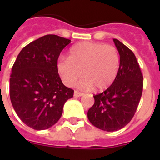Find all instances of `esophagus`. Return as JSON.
<instances>
[{
  "instance_id": "1",
  "label": "esophagus",
  "mask_w": 160,
  "mask_h": 160,
  "mask_svg": "<svg viewBox=\"0 0 160 160\" xmlns=\"http://www.w3.org/2000/svg\"><path fill=\"white\" fill-rule=\"evenodd\" d=\"M73 95L75 96V97H81V96L83 95V93L79 92V91L75 90V91H74V94H73Z\"/></svg>"
}]
</instances>
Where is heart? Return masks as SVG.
<instances>
[{
    "instance_id": "b5f03b06",
    "label": "heart",
    "mask_w": 160,
    "mask_h": 160,
    "mask_svg": "<svg viewBox=\"0 0 160 160\" xmlns=\"http://www.w3.org/2000/svg\"><path fill=\"white\" fill-rule=\"evenodd\" d=\"M118 68L119 56L114 46L87 42L75 45L70 49L69 58H60L57 63L59 76L69 87L82 73L85 77L78 87L84 90L94 86L98 90L108 88L116 78Z\"/></svg>"
}]
</instances>
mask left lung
Listing matches in <instances>:
<instances>
[{
  "mask_svg": "<svg viewBox=\"0 0 160 160\" xmlns=\"http://www.w3.org/2000/svg\"><path fill=\"white\" fill-rule=\"evenodd\" d=\"M120 56L117 77L105 91L94 96V104L87 112L92 125L105 131H116L130 122L142 93V74L135 54L114 39Z\"/></svg>",
  "mask_w": 160,
  "mask_h": 160,
  "instance_id": "obj_1",
  "label": "left lung"
}]
</instances>
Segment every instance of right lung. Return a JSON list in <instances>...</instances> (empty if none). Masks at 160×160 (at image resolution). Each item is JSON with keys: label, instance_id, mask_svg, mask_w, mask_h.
I'll return each mask as SVG.
<instances>
[{"label": "right lung", "instance_id": "add662e5", "mask_svg": "<svg viewBox=\"0 0 160 160\" xmlns=\"http://www.w3.org/2000/svg\"><path fill=\"white\" fill-rule=\"evenodd\" d=\"M71 41L49 34L24 47L12 68L9 95L18 116L25 124L41 131L61 118L73 90L62 83L57 70L60 53Z\"/></svg>", "mask_w": 160, "mask_h": 160}]
</instances>
